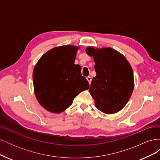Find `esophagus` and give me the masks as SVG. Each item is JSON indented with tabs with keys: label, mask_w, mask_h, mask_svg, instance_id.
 <instances>
[{
	"label": "esophagus",
	"mask_w": 160,
	"mask_h": 160,
	"mask_svg": "<svg viewBox=\"0 0 160 160\" xmlns=\"http://www.w3.org/2000/svg\"><path fill=\"white\" fill-rule=\"evenodd\" d=\"M87 80H88V82H89V84H91V77H87Z\"/></svg>",
	"instance_id": "esophagus-1"
}]
</instances>
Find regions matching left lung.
Returning <instances> with one entry per match:
<instances>
[{"label":"left lung","instance_id":"obj_1","mask_svg":"<svg viewBox=\"0 0 160 160\" xmlns=\"http://www.w3.org/2000/svg\"><path fill=\"white\" fill-rule=\"evenodd\" d=\"M87 54L93 57L96 76L89 93L96 108L103 113L118 112L127 104L134 88L133 73L128 60L111 48L88 47Z\"/></svg>","mask_w":160,"mask_h":160}]
</instances>
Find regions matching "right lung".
I'll return each instance as SVG.
<instances>
[{
    "label": "right lung",
    "mask_w": 160,
    "mask_h": 160,
    "mask_svg": "<svg viewBox=\"0 0 160 160\" xmlns=\"http://www.w3.org/2000/svg\"><path fill=\"white\" fill-rule=\"evenodd\" d=\"M78 49L71 45L53 48L40 58L33 69L36 98L50 112H62L77 95L89 88L81 75V67L74 64Z\"/></svg>",
    "instance_id": "right-lung-1"
}]
</instances>
